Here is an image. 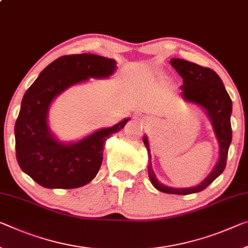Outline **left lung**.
<instances>
[{"label": "left lung", "instance_id": "8db88e82", "mask_svg": "<svg viewBox=\"0 0 248 248\" xmlns=\"http://www.w3.org/2000/svg\"><path fill=\"white\" fill-rule=\"evenodd\" d=\"M170 64L173 66L183 79V85L181 86V89L183 90V98L186 101L201 106L205 110L219 144L217 163L213 171L207 175V178L196 186L175 188L163 186L156 179L151 166V155L148 138L144 136L143 143L147 148L149 155L148 174L152 186L163 193L186 195L201 192L206 188L222 173L226 167L227 153H229V148L232 142V100L224 87L222 79L214 70L194 64V62L180 60V58H172Z\"/></svg>", "mask_w": 248, "mask_h": 248}]
</instances>
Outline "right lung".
Returning a JSON list of instances; mask_svg holds the SVG:
<instances>
[{
	"mask_svg": "<svg viewBox=\"0 0 248 248\" xmlns=\"http://www.w3.org/2000/svg\"><path fill=\"white\" fill-rule=\"evenodd\" d=\"M116 61L93 54L66 55L39 74L23 97L15 123V150L22 171L47 188H75L89 183L103 162L104 145L128 123L100 129L78 142H60L47 124L55 97L88 78H106L116 70Z\"/></svg>",
	"mask_w": 248,
	"mask_h": 248,
	"instance_id": "add662e5",
	"label": "right lung"
}]
</instances>
